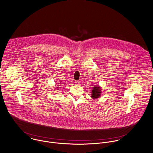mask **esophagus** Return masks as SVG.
<instances>
[{
	"mask_svg": "<svg viewBox=\"0 0 153 153\" xmlns=\"http://www.w3.org/2000/svg\"><path fill=\"white\" fill-rule=\"evenodd\" d=\"M75 85H80V82L79 81H75Z\"/></svg>",
	"mask_w": 153,
	"mask_h": 153,
	"instance_id": "34e87169",
	"label": "esophagus"
}]
</instances>
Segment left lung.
Wrapping results in <instances>:
<instances>
[{
    "mask_svg": "<svg viewBox=\"0 0 153 153\" xmlns=\"http://www.w3.org/2000/svg\"><path fill=\"white\" fill-rule=\"evenodd\" d=\"M101 89L99 86H95L93 88V90L92 91V94L91 97L94 99H96L99 98L101 96Z\"/></svg>",
    "mask_w": 153,
    "mask_h": 153,
    "instance_id": "left-lung-1",
    "label": "left lung"
}]
</instances>
